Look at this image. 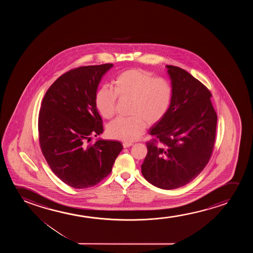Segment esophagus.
<instances>
[{"label":"esophagus","instance_id":"obj_1","mask_svg":"<svg viewBox=\"0 0 253 253\" xmlns=\"http://www.w3.org/2000/svg\"><path fill=\"white\" fill-rule=\"evenodd\" d=\"M133 145V143L132 142H124L123 143V146H124V148H128V147H131Z\"/></svg>","mask_w":253,"mask_h":253}]
</instances>
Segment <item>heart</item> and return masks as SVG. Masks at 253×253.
<instances>
[{
	"instance_id": "1",
	"label": "heart",
	"mask_w": 253,
	"mask_h": 253,
	"mask_svg": "<svg viewBox=\"0 0 253 253\" xmlns=\"http://www.w3.org/2000/svg\"><path fill=\"white\" fill-rule=\"evenodd\" d=\"M119 99H129L128 118H118L107 126L108 135L112 138L132 142L140 137L146 124L156 125L169 110L173 88L164 78H153L142 69H129L120 73L113 80V90L103 86L95 95V105L101 116L111 118L116 113Z\"/></svg>"
}]
</instances>
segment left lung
Returning a JSON list of instances; mask_svg holds the SVG:
<instances>
[{
    "label": "left lung",
    "mask_w": 253,
    "mask_h": 253,
    "mask_svg": "<svg viewBox=\"0 0 253 253\" xmlns=\"http://www.w3.org/2000/svg\"><path fill=\"white\" fill-rule=\"evenodd\" d=\"M172 81L169 110L149 128L142 173L163 189L182 187L195 179L211 158L217 114L211 94L201 81L178 66H167Z\"/></svg>",
    "instance_id": "obj_1"
}]
</instances>
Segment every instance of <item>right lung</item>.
Masks as SVG:
<instances>
[{
  "label": "right lung",
  "mask_w": 253,
  "mask_h": 253,
  "mask_svg": "<svg viewBox=\"0 0 253 253\" xmlns=\"http://www.w3.org/2000/svg\"><path fill=\"white\" fill-rule=\"evenodd\" d=\"M113 64L80 66L54 81L42 103L39 142L52 172L74 188L93 187L111 173L123 145L97 140L103 132L95 95L102 77Z\"/></svg>",
  "instance_id": "1"
}]
</instances>
